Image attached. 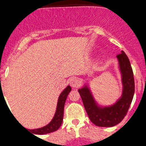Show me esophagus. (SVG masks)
<instances>
[{"instance_id": "esophagus-1", "label": "esophagus", "mask_w": 146, "mask_h": 146, "mask_svg": "<svg viewBox=\"0 0 146 146\" xmlns=\"http://www.w3.org/2000/svg\"><path fill=\"white\" fill-rule=\"evenodd\" d=\"M69 83H70L71 86H72V88H78L80 86V80L77 78H76V77H72V78H71L70 80H69Z\"/></svg>"}]
</instances>
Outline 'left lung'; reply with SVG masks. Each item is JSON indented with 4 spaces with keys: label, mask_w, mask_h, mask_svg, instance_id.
<instances>
[{
    "label": "left lung",
    "mask_w": 146,
    "mask_h": 146,
    "mask_svg": "<svg viewBox=\"0 0 146 146\" xmlns=\"http://www.w3.org/2000/svg\"><path fill=\"white\" fill-rule=\"evenodd\" d=\"M123 91L115 104L102 107L97 104L87 85L78 90L83 105L93 123L102 127H112L119 123L126 116L135 94V80L131 64L123 51L117 55Z\"/></svg>",
    "instance_id": "left-lung-1"
}]
</instances>
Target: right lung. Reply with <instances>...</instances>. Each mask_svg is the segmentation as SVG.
Instances as JSON below:
<instances>
[{
  "label": "right lung",
  "mask_w": 146,
  "mask_h": 146,
  "mask_svg": "<svg viewBox=\"0 0 146 146\" xmlns=\"http://www.w3.org/2000/svg\"><path fill=\"white\" fill-rule=\"evenodd\" d=\"M71 90H72V88L68 86L60 94L58 100L57 108H56L55 115H54L52 121H50L48 124L43 126L42 128L36 129H29V131H31L33 135V134H35V135H45V134L53 132V131L58 129L59 127L61 126L63 118H64V109L66 100L67 96L69 95Z\"/></svg>",
  "instance_id": "add662e5"
}]
</instances>
